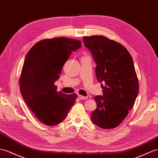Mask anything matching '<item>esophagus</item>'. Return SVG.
Instances as JSON below:
<instances>
[{"label": "esophagus", "instance_id": "obj_1", "mask_svg": "<svg viewBox=\"0 0 158 158\" xmlns=\"http://www.w3.org/2000/svg\"><path fill=\"white\" fill-rule=\"evenodd\" d=\"M78 98H79L80 99H82V100H86V99H88V97L83 96V95H78Z\"/></svg>", "mask_w": 158, "mask_h": 158}]
</instances>
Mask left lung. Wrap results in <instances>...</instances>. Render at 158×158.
<instances>
[{
	"instance_id": "8db88e82",
	"label": "left lung",
	"mask_w": 158,
	"mask_h": 158,
	"mask_svg": "<svg viewBox=\"0 0 158 158\" xmlns=\"http://www.w3.org/2000/svg\"><path fill=\"white\" fill-rule=\"evenodd\" d=\"M83 39L97 64V79L104 84L103 95L94 98L97 108L91 121L101 128H115L126 118L139 93L133 59L123 45L103 35L85 36Z\"/></svg>"
}]
</instances>
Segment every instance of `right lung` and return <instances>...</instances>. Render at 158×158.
Returning <instances> with one entry per match:
<instances>
[{"instance_id":"right-lung-1","label":"right lung","mask_w":158,"mask_h":158,"mask_svg":"<svg viewBox=\"0 0 158 158\" xmlns=\"http://www.w3.org/2000/svg\"><path fill=\"white\" fill-rule=\"evenodd\" d=\"M81 46L77 39H46L35 43L27 54L19 78L20 91L36 118L48 126L62 122L75 102L76 94L57 91L54 83L71 52Z\"/></svg>"}]
</instances>
